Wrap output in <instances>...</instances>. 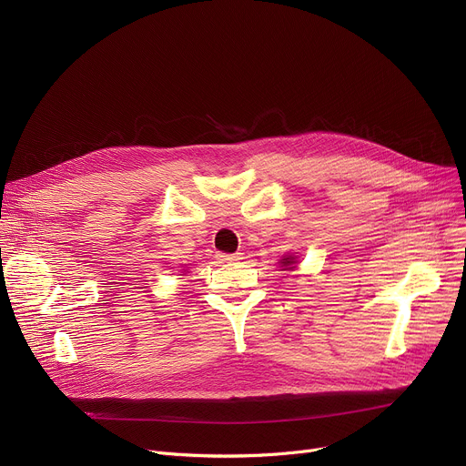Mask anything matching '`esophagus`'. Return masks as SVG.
<instances>
[{
	"mask_svg": "<svg viewBox=\"0 0 466 466\" xmlns=\"http://www.w3.org/2000/svg\"><path fill=\"white\" fill-rule=\"evenodd\" d=\"M217 258H218L220 262H234V260H241L243 257H241V253H232V255L218 253V255H217Z\"/></svg>",
	"mask_w": 466,
	"mask_h": 466,
	"instance_id": "esophagus-1",
	"label": "esophagus"
}]
</instances>
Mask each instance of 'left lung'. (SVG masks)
<instances>
[{"label":"left lung","mask_w":466,"mask_h":466,"mask_svg":"<svg viewBox=\"0 0 466 466\" xmlns=\"http://www.w3.org/2000/svg\"><path fill=\"white\" fill-rule=\"evenodd\" d=\"M279 262H281V266H283V270H292V268H297V258L292 257V255L283 257Z\"/></svg>","instance_id":"8db88e82"}]
</instances>
